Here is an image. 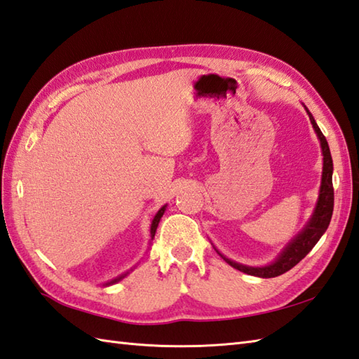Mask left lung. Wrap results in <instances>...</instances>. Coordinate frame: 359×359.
Here are the masks:
<instances>
[{
  "mask_svg": "<svg viewBox=\"0 0 359 359\" xmlns=\"http://www.w3.org/2000/svg\"><path fill=\"white\" fill-rule=\"evenodd\" d=\"M306 108V106H304ZM310 123L313 125L315 133L319 139V144H321L323 151V177H321V187H319V196L315 205V210L311 212L309 222L304 225L302 230L297 233L294 238L290 241L287 245L282 248L278 257L274 259L271 264H266L262 266H250L243 265L236 261H231L226 256H224L220 251L215 247V250L220 255L226 264H230L233 269L239 270L245 274H251V276L257 278H276L284 274L285 271L292 270L293 266L301 262L304 257H306L311 248H313L318 241L321 239V236L325 233L327 228H329L330 219L333 215V184H332V174H333V160L330 154L329 143H327L324 134L321 129L316 125V121L311 116L310 111L306 108Z\"/></svg>",
  "mask_w": 359,
  "mask_h": 359,
  "instance_id": "8db88e82",
  "label": "left lung"
}]
</instances>
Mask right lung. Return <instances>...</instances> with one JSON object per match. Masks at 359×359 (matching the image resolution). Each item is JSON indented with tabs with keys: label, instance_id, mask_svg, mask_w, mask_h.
<instances>
[{
	"label": "right lung",
	"instance_id": "obj_1",
	"mask_svg": "<svg viewBox=\"0 0 359 359\" xmlns=\"http://www.w3.org/2000/svg\"><path fill=\"white\" fill-rule=\"evenodd\" d=\"M165 210H166V205H163L162 208H160L157 212H156V216L152 217V220H151V241L154 239V236H156V230H157V226H158V222H160V219H162V216H163V212H165ZM129 271H133V269L129 270ZM129 271H126V273H123V274H120V276H117L116 279H112V280H109V282H106V284H103L104 287H108V285H112V284H117L118 280H121L123 278H126L128 274H129Z\"/></svg>",
	"mask_w": 359,
	"mask_h": 359
}]
</instances>
